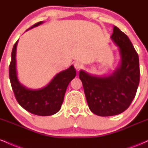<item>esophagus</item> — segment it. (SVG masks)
Listing matches in <instances>:
<instances>
[{
	"instance_id": "obj_1",
	"label": "esophagus",
	"mask_w": 148,
	"mask_h": 148,
	"mask_svg": "<svg viewBox=\"0 0 148 148\" xmlns=\"http://www.w3.org/2000/svg\"><path fill=\"white\" fill-rule=\"evenodd\" d=\"M74 67H75V69H76V70H79V69H81L83 67V64L81 63H80L79 62H74Z\"/></svg>"
}]
</instances>
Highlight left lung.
<instances>
[{
	"instance_id": "left-lung-1",
	"label": "left lung",
	"mask_w": 148,
	"mask_h": 148,
	"mask_svg": "<svg viewBox=\"0 0 148 148\" xmlns=\"http://www.w3.org/2000/svg\"><path fill=\"white\" fill-rule=\"evenodd\" d=\"M118 47L120 60L110 74L96 76L80 70L90 111L99 116L118 115L128 108L135 97L140 80L139 58L129 37L113 26L111 36Z\"/></svg>"
}]
</instances>
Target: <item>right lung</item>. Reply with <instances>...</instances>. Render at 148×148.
Instances as JSON below:
<instances>
[{"instance_id": "1", "label": "right lung", "mask_w": 148, "mask_h": 148, "mask_svg": "<svg viewBox=\"0 0 148 148\" xmlns=\"http://www.w3.org/2000/svg\"><path fill=\"white\" fill-rule=\"evenodd\" d=\"M43 23L44 21L38 22L29 29ZM18 42V40L13 47L9 69L10 82L15 97L25 110L33 114L41 116L56 114L60 111L67 86L76 76L74 66L71 65L68 69L57 74L45 87L40 89L26 87L20 82L17 76L16 57Z\"/></svg>"}]
</instances>
